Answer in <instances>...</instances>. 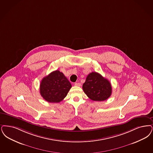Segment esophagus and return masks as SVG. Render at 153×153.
<instances>
[{"label":"esophagus","instance_id":"obj_1","mask_svg":"<svg viewBox=\"0 0 153 153\" xmlns=\"http://www.w3.org/2000/svg\"><path fill=\"white\" fill-rule=\"evenodd\" d=\"M80 85H81V84L79 82H76L74 84V86H80Z\"/></svg>","mask_w":153,"mask_h":153}]
</instances>
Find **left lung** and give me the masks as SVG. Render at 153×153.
Returning a JSON list of instances; mask_svg holds the SVG:
<instances>
[{
    "mask_svg": "<svg viewBox=\"0 0 153 153\" xmlns=\"http://www.w3.org/2000/svg\"><path fill=\"white\" fill-rule=\"evenodd\" d=\"M82 89L87 96L95 101H103L107 100L112 92L109 81L96 72L88 75Z\"/></svg>",
    "mask_w": 153,
    "mask_h": 153,
    "instance_id": "8db88e82",
    "label": "left lung"
}]
</instances>
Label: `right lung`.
<instances>
[{
  "label": "right lung",
  "mask_w": 153,
  "mask_h": 153,
  "mask_svg": "<svg viewBox=\"0 0 153 153\" xmlns=\"http://www.w3.org/2000/svg\"><path fill=\"white\" fill-rule=\"evenodd\" d=\"M72 85L64 74L56 70L43 78L40 85V93L48 102H60L65 98Z\"/></svg>",
  "instance_id": "1"
}]
</instances>
